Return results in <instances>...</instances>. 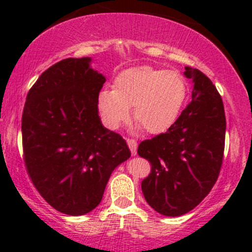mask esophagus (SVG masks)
Listing matches in <instances>:
<instances>
[{
    "label": "esophagus",
    "instance_id": "esophagus-1",
    "mask_svg": "<svg viewBox=\"0 0 252 252\" xmlns=\"http://www.w3.org/2000/svg\"><path fill=\"white\" fill-rule=\"evenodd\" d=\"M126 142H128V146L130 149L131 155H136V149H138V142L134 139H126Z\"/></svg>",
    "mask_w": 252,
    "mask_h": 252
}]
</instances>
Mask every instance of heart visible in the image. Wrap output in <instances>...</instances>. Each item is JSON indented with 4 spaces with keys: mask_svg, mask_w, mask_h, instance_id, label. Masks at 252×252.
Masks as SVG:
<instances>
[{
    "mask_svg": "<svg viewBox=\"0 0 252 252\" xmlns=\"http://www.w3.org/2000/svg\"><path fill=\"white\" fill-rule=\"evenodd\" d=\"M187 95V80L178 70L139 65L119 73L113 90L98 94L97 108L103 124L117 129L133 106L139 126L149 134H162L175 123Z\"/></svg>",
    "mask_w": 252,
    "mask_h": 252,
    "instance_id": "1",
    "label": "heart"
}]
</instances>
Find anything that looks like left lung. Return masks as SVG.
<instances>
[{
    "label": "left lung",
    "instance_id": "left-lung-1",
    "mask_svg": "<svg viewBox=\"0 0 252 252\" xmlns=\"http://www.w3.org/2000/svg\"><path fill=\"white\" fill-rule=\"evenodd\" d=\"M192 79V100L166 133L141 141L138 155L151 163L141 182L155 211L177 217L196 207L212 190L224 155L225 114L222 97L210 78L185 67Z\"/></svg>",
    "mask_w": 252,
    "mask_h": 252
}]
</instances>
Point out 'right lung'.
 Returning a JSON list of instances; mask_svg holds the SVG:
<instances>
[{
    "mask_svg": "<svg viewBox=\"0 0 252 252\" xmlns=\"http://www.w3.org/2000/svg\"><path fill=\"white\" fill-rule=\"evenodd\" d=\"M90 58H65L45 70L22 116L25 169L45 201L70 216L101 202L111 173L130 157L126 141L103 128L97 97L105 84Z\"/></svg>",
    "mask_w": 252,
    "mask_h": 252,
    "instance_id": "add662e5",
    "label": "right lung"
}]
</instances>
